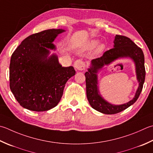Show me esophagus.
Instances as JSON below:
<instances>
[{
  "label": "esophagus",
  "mask_w": 153,
  "mask_h": 153,
  "mask_svg": "<svg viewBox=\"0 0 153 153\" xmlns=\"http://www.w3.org/2000/svg\"><path fill=\"white\" fill-rule=\"evenodd\" d=\"M85 64L82 59H77V60L74 62V68L76 69L77 70L82 71L85 69Z\"/></svg>",
  "instance_id": "34e87169"
}]
</instances>
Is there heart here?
Segmentation results:
<instances>
[{"label":"heart","mask_w":153,"mask_h":153,"mask_svg":"<svg viewBox=\"0 0 153 153\" xmlns=\"http://www.w3.org/2000/svg\"><path fill=\"white\" fill-rule=\"evenodd\" d=\"M96 43H97V42L96 41H92L90 43V44H89V46H91V47H94L95 44H96ZM104 48H105V46H104V45L103 44H101V45H100V46H98V48H97V50H96V52H101V51H102L103 49H104Z\"/></svg>","instance_id":"heart-1"}]
</instances>
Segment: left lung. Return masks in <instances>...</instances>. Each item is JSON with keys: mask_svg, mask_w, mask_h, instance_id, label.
Here are the masks:
<instances>
[{"mask_svg": "<svg viewBox=\"0 0 153 153\" xmlns=\"http://www.w3.org/2000/svg\"><path fill=\"white\" fill-rule=\"evenodd\" d=\"M129 56L134 61L136 66L137 80L140 86L132 100L123 105L115 106L107 102L98 94L97 88L98 70L105 65H108L119 57ZM145 57L143 50L137 46L129 38L122 35H116L114 48L106 51L102 56L92 59L91 66L85 74L87 97L90 105L97 111L104 114H116L133 105L139 98L143 89L145 79Z\"/></svg>", "mask_w": 153, "mask_h": 153, "instance_id": "8db88e82", "label": "left lung"}]
</instances>
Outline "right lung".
I'll return each instance as SVG.
<instances>
[{"label":"right lung","mask_w":153,"mask_h":153,"mask_svg":"<svg viewBox=\"0 0 153 153\" xmlns=\"http://www.w3.org/2000/svg\"><path fill=\"white\" fill-rule=\"evenodd\" d=\"M64 32L49 29L24 40L13 53L9 68L10 88L24 108L45 111L60 101L65 83L76 74L74 67H62L56 55L47 57L52 42Z\"/></svg>","instance_id":"add662e5"}]
</instances>
